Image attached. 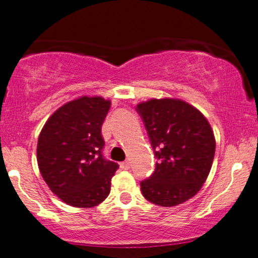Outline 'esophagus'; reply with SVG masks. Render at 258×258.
Masks as SVG:
<instances>
[{
  "label": "esophagus",
  "mask_w": 258,
  "mask_h": 258,
  "mask_svg": "<svg viewBox=\"0 0 258 258\" xmlns=\"http://www.w3.org/2000/svg\"><path fill=\"white\" fill-rule=\"evenodd\" d=\"M120 166H121V169H123V170H128L130 166H131V164H130L128 160H126V161H123V163H121Z\"/></svg>",
  "instance_id": "1"
}]
</instances>
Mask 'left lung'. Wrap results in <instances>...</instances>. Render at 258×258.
<instances>
[{"mask_svg":"<svg viewBox=\"0 0 258 258\" xmlns=\"http://www.w3.org/2000/svg\"><path fill=\"white\" fill-rule=\"evenodd\" d=\"M157 158L154 172L141 181L149 202L172 207L186 202L207 180L216 140L207 118L179 99H152L137 105Z\"/></svg>","mask_w":258,"mask_h":258,"instance_id":"obj_1","label":"left lung"}]
</instances>
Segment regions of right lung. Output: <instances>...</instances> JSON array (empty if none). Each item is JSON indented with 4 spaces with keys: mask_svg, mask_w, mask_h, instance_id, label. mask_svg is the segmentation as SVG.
<instances>
[{
    "mask_svg": "<svg viewBox=\"0 0 258 258\" xmlns=\"http://www.w3.org/2000/svg\"><path fill=\"white\" fill-rule=\"evenodd\" d=\"M110 103L81 97L50 116L38 140L36 158L42 179L67 205L90 208L110 194L118 164L104 158L101 126Z\"/></svg>",
    "mask_w": 258,
    "mask_h": 258,
    "instance_id": "add662e5",
    "label": "right lung"
}]
</instances>
